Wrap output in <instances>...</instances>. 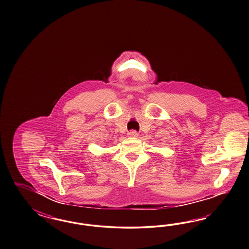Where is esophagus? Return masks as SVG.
I'll return each instance as SVG.
<instances>
[{"instance_id": "esophagus-1", "label": "esophagus", "mask_w": 249, "mask_h": 249, "mask_svg": "<svg viewBox=\"0 0 249 249\" xmlns=\"http://www.w3.org/2000/svg\"><path fill=\"white\" fill-rule=\"evenodd\" d=\"M128 137H131V138H137L139 134L136 130H130V131H128Z\"/></svg>"}]
</instances>
